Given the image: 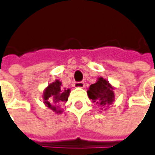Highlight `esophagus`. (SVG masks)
Wrapping results in <instances>:
<instances>
[{"label":"esophagus","mask_w":155,"mask_h":155,"mask_svg":"<svg viewBox=\"0 0 155 155\" xmlns=\"http://www.w3.org/2000/svg\"><path fill=\"white\" fill-rule=\"evenodd\" d=\"M74 87H77V88H83L85 86V84H84V82L82 81L74 82Z\"/></svg>","instance_id":"esophagus-1"}]
</instances>
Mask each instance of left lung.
<instances>
[{
    "label": "left lung",
    "mask_w": 155,
    "mask_h": 155,
    "mask_svg": "<svg viewBox=\"0 0 155 155\" xmlns=\"http://www.w3.org/2000/svg\"><path fill=\"white\" fill-rule=\"evenodd\" d=\"M114 87L107 80L103 77H98L97 81L94 84H91L87 90L88 97L91 99V102L100 106L102 110L105 108H108L110 104L114 101Z\"/></svg>",
    "instance_id": "1"
}]
</instances>
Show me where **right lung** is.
<instances>
[{
	"label": "right lung",
	"instance_id": "1",
	"mask_svg": "<svg viewBox=\"0 0 155 155\" xmlns=\"http://www.w3.org/2000/svg\"><path fill=\"white\" fill-rule=\"evenodd\" d=\"M70 89L62 87V82L58 80L49 84L45 88L42 94L44 104L56 114H62L63 109L60 108V104L66 103L69 98Z\"/></svg>",
	"mask_w": 155,
	"mask_h": 155
}]
</instances>
